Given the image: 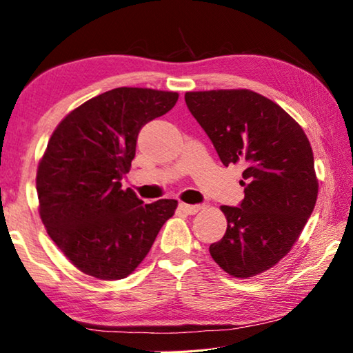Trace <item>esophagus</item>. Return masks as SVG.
Returning a JSON list of instances; mask_svg holds the SVG:
<instances>
[{
  "label": "esophagus",
  "mask_w": 353,
  "mask_h": 353,
  "mask_svg": "<svg viewBox=\"0 0 353 353\" xmlns=\"http://www.w3.org/2000/svg\"><path fill=\"white\" fill-rule=\"evenodd\" d=\"M180 209L183 212H186L189 215H194L196 212H200L203 208L200 205H188V203H180Z\"/></svg>",
  "instance_id": "34e87169"
}]
</instances>
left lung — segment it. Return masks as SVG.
I'll list each match as a JSON object with an SVG mask.
<instances>
[{"label":"left lung","instance_id":"left-lung-1","mask_svg":"<svg viewBox=\"0 0 353 353\" xmlns=\"http://www.w3.org/2000/svg\"><path fill=\"white\" fill-rule=\"evenodd\" d=\"M184 101L221 163L243 165L245 199L220 208L228 228L209 252L234 277L261 274L288 254L316 205L310 142L285 110L251 90L189 91Z\"/></svg>","mask_w":353,"mask_h":353}]
</instances>
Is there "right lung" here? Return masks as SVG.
Listing matches in <instances>:
<instances>
[{"instance_id":"obj_1","label":"right lung","mask_w":353,"mask_h":353,"mask_svg":"<svg viewBox=\"0 0 353 353\" xmlns=\"http://www.w3.org/2000/svg\"><path fill=\"white\" fill-rule=\"evenodd\" d=\"M178 92L110 90L68 113L37 169L39 212L49 237L82 273L123 279L138 268L176 200L144 205L122 189L139 130L170 111Z\"/></svg>"}]
</instances>
